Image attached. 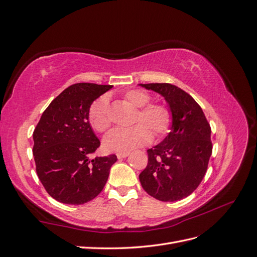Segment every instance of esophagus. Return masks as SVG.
Masks as SVG:
<instances>
[{"label": "esophagus", "mask_w": 257, "mask_h": 257, "mask_svg": "<svg viewBox=\"0 0 257 257\" xmlns=\"http://www.w3.org/2000/svg\"><path fill=\"white\" fill-rule=\"evenodd\" d=\"M129 156V152H121V153H118L117 154V158L118 159H124Z\"/></svg>", "instance_id": "esophagus-1"}]
</instances>
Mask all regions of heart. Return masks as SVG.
Returning a JSON list of instances; mask_svg holds the SVG:
<instances>
[{"instance_id": "1", "label": "heart", "mask_w": 257, "mask_h": 257, "mask_svg": "<svg viewBox=\"0 0 257 257\" xmlns=\"http://www.w3.org/2000/svg\"><path fill=\"white\" fill-rule=\"evenodd\" d=\"M124 97L134 106L141 108L137 116L136 126L131 128H116L104 138V147L110 152H129L150 142L153 131L156 136L168 133L173 121V115L169 107L162 104L151 103L150 95L141 89H131ZM88 121L94 130L104 133L110 126L109 99L106 95L98 97L89 107Z\"/></svg>"}]
</instances>
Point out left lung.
<instances>
[{
    "instance_id": "8db88e82",
    "label": "left lung",
    "mask_w": 257,
    "mask_h": 257,
    "mask_svg": "<svg viewBox=\"0 0 257 257\" xmlns=\"http://www.w3.org/2000/svg\"><path fill=\"white\" fill-rule=\"evenodd\" d=\"M162 95L173 115L171 133L148 150L139 180L161 201H177L199 186L212 153L211 128L201 107L188 93L169 83L140 84Z\"/></svg>"
}]
</instances>
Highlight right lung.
Segmentation results:
<instances>
[{
    "label": "right lung",
    "mask_w": 257,
    "mask_h": 257,
    "mask_svg": "<svg viewBox=\"0 0 257 257\" xmlns=\"http://www.w3.org/2000/svg\"><path fill=\"white\" fill-rule=\"evenodd\" d=\"M111 87L94 83L69 86L47 107L34 130L36 172L47 193L62 204L94 199L117 161L115 154L89 160L100 145L88 121L89 107Z\"/></svg>",
    "instance_id": "add662e5"
}]
</instances>
